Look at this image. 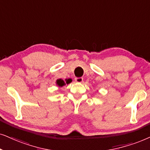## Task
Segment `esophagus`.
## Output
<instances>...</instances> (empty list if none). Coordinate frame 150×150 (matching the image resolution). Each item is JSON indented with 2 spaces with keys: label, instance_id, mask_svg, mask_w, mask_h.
Masks as SVG:
<instances>
[{
  "label": "esophagus",
  "instance_id": "esophagus-1",
  "mask_svg": "<svg viewBox=\"0 0 150 150\" xmlns=\"http://www.w3.org/2000/svg\"><path fill=\"white\" fill-rule=\"evenodd\" d=\"M75 81H77V82L81 83V82H83V77H75Z\"/></svg>",
  "mask_w": 150,
  "mask_h": 150
}]
</instances>
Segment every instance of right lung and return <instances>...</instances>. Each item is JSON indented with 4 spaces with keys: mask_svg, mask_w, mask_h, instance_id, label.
<instances>
[{
    "mask_svg": "<svg viewBox=\"0 0 150 150\" xmlns=\"http://www.w3.org/2000/svg\"><path fill=\"white\" fill-rule=\"evenodd\" d=\"M72 81V79H66V82L64 80H62V79H57V80L56 81V84L59 87H62L63 86H64V85H66V83H71Z\"/></svg>",
    "mask_w": 150,
    "mask_h": 150,
    "instance_id": "right-lung-1",
    "label": "right lung"
}]
</instances>
